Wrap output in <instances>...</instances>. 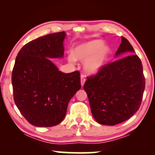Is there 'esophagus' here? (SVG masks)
<instances>
[{"label":"esophagus","instance_id":"34e87169","mask_svg":"<svg viewBox=\"0 0 155 155\" xmlns=\"http://www.w3.org/2000/svg\"><path fill=\"white\" fill-rule=\"evenodd\" d=\"M85 81H86V79H85L84 76L81 75V87L84 86V84Z\"/></svg>","mask_w":155,"mask_h":155}]
</instances>
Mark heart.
I'll list each match as a JSON object with an SVG mask.
<instances>
[{"instance_id": "b5f03b06", "label": "heart", "mask_w": 155, "mask_h": 155, "mask_svg": "<svg viewBox=\"0 0 155 155\" xmlns=\"http://www.w3.org/2000/svg\"><path fill=\"white\" fill-rule=\"evenodd\" d=\"M111 54V49L101 40H93L76 46L68 60L75 63L76 60L84 62V70L88 74H96L106 65Z\"/></svg>"}]
</instances>
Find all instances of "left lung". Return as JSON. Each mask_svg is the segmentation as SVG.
Returning a JSON list of instances; mask_svg holds the SVG:
<instances>
[{
  "label": "left lung",
  "mask_w": 155,
  "mask_h": 155,
  "mask_svg": "<svg viewBox=\"0 0 155 155\" xmlns=\"http://www.w3.org/2000/svg\"><path fill=\"white\" fill-rule=\"evenodd\" d=\"M126 52L130 55L104 65L84 85L92 116L101 124L115 125L128 120L141 104L145 88L141 61L127 39L122 37L115 56Z\"/></svg>",
  "instance_id": "1"
}]
</instances>
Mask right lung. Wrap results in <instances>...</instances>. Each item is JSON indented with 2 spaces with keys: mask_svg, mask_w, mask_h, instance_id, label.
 I'll return each mask as SVG.
<instances>
[{
  "mask_svg": "<svg viewBox=\"0 0 155 155\" xmlns=\"http://www.w3.org/2000/svg\"><path fill=\"white\" fill-rule=\"evenodd\" d=\"M65 32L28 42L19 51L12 71L14 100L22 116L36 127L60 124L68 104L81 88L80 74L60 71L49 58H62Z\"/></svg>",
  "mask_w": 155,
  "mask_h": 155,
  "instance_id": "1",
  "label": "right lung"
}]
</instances>
